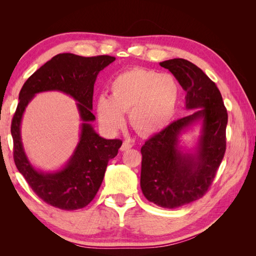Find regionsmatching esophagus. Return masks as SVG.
Returning a JSON list of instances; mask_svg holds the SVG:
<instances>
[{
    "label": "esophagus",
    "mask_w": 256,
    "mask_h": 256,
    "mask_svg": "<svg viewBox=\"0 0 256 256\" xmlns=\"http://www.w3.org/2000/svg\"><path fill=\"white\" fill-rule=\"evenodd\" d=\"M131 147H132V144H131L129 141H124L122 145L120 147V150L125 152V150H128L129 148H131Z\"/></svg>",
    "instance_id": "esophagus-1"
}]
</instances>
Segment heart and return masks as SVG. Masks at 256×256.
<instances>
[{"label": "heart", "mask_w": 256, "mask_h": 256, "mask_svg": "<svg viewBox=\"0 0 256 256\" xmlns=\"http://www.w3.org/2000/svg\"><path fill=\"white\" fill-rule=\"evenodd\" d=\"M111 96L97 99L99 122L109 134H115L125 122L138 134L148 136L164 130L176 112L180 88L171 74L134 68L116 76L111 82Z\"/></svg>", "instance_id": "1"}]
</instances>
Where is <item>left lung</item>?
I'll return each mask as SVG.
<instances>
[{
	"instance_id": "1",
	"label": "left lung",
	"mask_w": 256,
	"mask_h": 256,
	"mask_svg": "<svg viewBox=\"0 0 256 256\" xmlns=\"http://www.w3.org/2000/svg\"><path fill=\"white\" fill-rule=\"evenodd\" d=\"M186 90V109L193 111L152 136L142 146L141 189L150 202L176 208L202 198L212 184L226 152L228 112L216 84L191 62H161ZM200 125L190 149L181 136Z\"/></svg>"
}]
</instances>
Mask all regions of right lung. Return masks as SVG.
<instances>
[{
    "label": "right lung",
    "instance_id": "obj_1",
    "mask_svg": "<svg viewBox=\"0 0 256 256\" xmlns=\"http://www.w3.org/2000/svg\"><path fill=\"white\" fill-rule=\"evenodd\" d=\"M115 60L109 56L84 58L60 53L30 76L19 94V104L12 122L14 160L18 171L46 203L64 210L88 205L104 180L109 160L118 152L122 141L106 140L92 127L94 84L98 74ZM60 91L77 102L80 119V142L66 164L54 172L35 168L28 160L20 138V122L26 106L40 92Z\"/></svg>",
    "mask_w": 256,
    "mask_h": 256
}]
</instances>
